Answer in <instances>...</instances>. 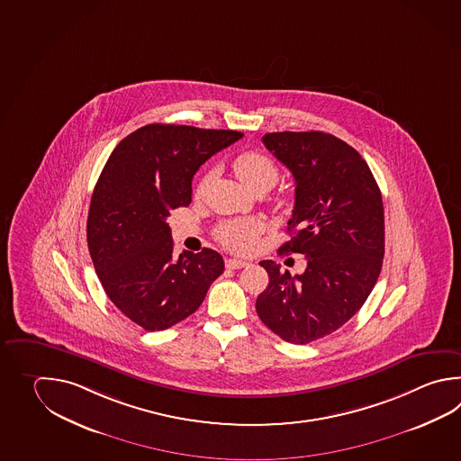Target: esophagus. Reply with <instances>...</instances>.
<instances>
[{
    "instance_id": "esophagus-1",
    "label": "esophagus",
    "mask_w": 461,
    "mask_h": 461,
    "mask_svg": "<svg viewBox=\"0 0 461 461\" xmlns=\"http://www.w3.org/2000/svg\"><path fill=\"white\" fill-rule=\"evenodd\" d=\"M225 264L228 269H241V267H246V266H248L249 263L245 261V259H236V258H230V259H226Z\"/></svg>"
}]
</instances>
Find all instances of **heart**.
Instances as JSON below:
<instances>
[{
	"instance_id": "obj_1",
	"label": "heart",
	"mask_w": 461,
	"mask_h": 461,
	"mask_svg": "<svg viewBox=\"0 0 461 461\" xmlns=\"http://www.w3.org/2000/svg\"><path fill=\"white\" fill-rule=\"evenodd\" d=\"M233 169L246 187L253 192L267 190L279 179V169L273 158L261 150H248L233 160ZM210 176H203L197 184V194H203ZM258 226L248 220H231L218 226L216 238L231 251H248L254 245Z\"/></svg>"
}]
</instances>
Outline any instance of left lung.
I'll return each mask as SVG.
<instances>
[{"label":"left lung","instance_id":"1","mask_svg":"<svg viewBox=\"0 0 461 461\" xmlns=\"http://www.w3.org/2000/svg\"><path fill=\"white\" fill-rule=\"evenodd\" d=\"M264 146L291 170L295 205L282 253H301L307 267L291 276L261 261L269 284L256 312L277 337L307 345L345 325L376 284L384 258V208L366 160L321 131L267 132Z\"/></svg>","mask_w":461,"mask_h":461}]
</instances>
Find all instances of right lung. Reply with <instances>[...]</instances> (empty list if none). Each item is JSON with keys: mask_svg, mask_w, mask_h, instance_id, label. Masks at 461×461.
I'll return each instance as SVG.
<instances>
[{"mask_svg": "<svg viewBox=\"0 0 461 461\" xmlns=\"http://www.w3.org/2000/svg\"><path fill=\"white\" fill-rule=\"evenodd\" d=\"M243 138L231 130L146 124L106 160L86 220V243L110 301L148 331L166 330L197 311L225 271L210 248L174 258L172 210L192 202V179L218 150Z\"/></svg>", "mask_w": 461, "mask_h": 461, "instance_id": "obj_1", "label": "right lung"}]
</instances>
